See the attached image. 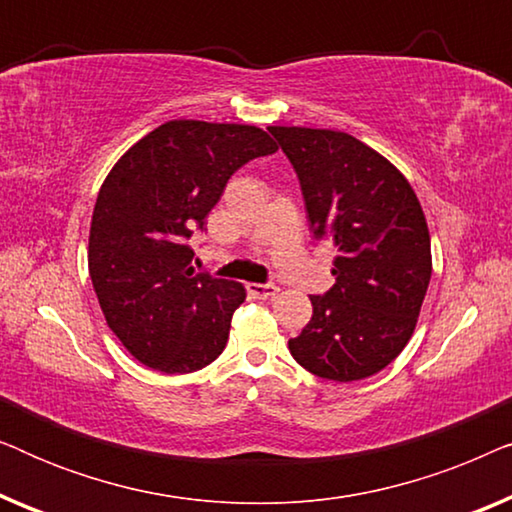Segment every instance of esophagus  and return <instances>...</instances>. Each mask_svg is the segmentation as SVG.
<instances>
[{
	"instance_id": "1",
	"label": "esophagus",
	"mask_w": 512,
	"mask_h": 512,
	"mask_svg": "<svg viewBox=\"0 0 512 512\" xmlns=\"http://www.w3.org/2000/svg\"><path fill=\"white\" fill-rule=\"evenodd\" d=\"M247 291L251 298H258V300H265V298H272L277 296V286L275 284H256V282H249L247 284Z\"/></svg>"
}]
</instances>
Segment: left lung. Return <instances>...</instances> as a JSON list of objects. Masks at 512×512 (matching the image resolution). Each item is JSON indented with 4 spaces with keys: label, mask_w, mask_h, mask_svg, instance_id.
<instances>
[{
    "label": "left lung",
    "mask_w": 512,
    "mask_h": 512,
    "mask_svg": "<svg viewBox=\"0 0 512 512\" xmlns=\"http://www.w3.org/2000/svg\"><path fill=\"white\" fill-rule=\"evenodd\" d=\"M291 160L317 240L338 249L335 284L310 296L312 319L289 340L312 375L354 382L408 345L431 279V237L415 191L387 158L338 130L268 128Z\"/></svg>",
    "instance_id": "8db88e82"
}]
</instances>
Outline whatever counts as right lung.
Wrapping results in <instances>:
<instances>
[{"label": "right lung", "instance_id": "1", "mask_svg": "<svg viewBox=\"0 0 512 512\" xmlns=\"http://www.w3.org/2000/svg\"><path fill=\"white\" fill-rule=\"evenodd\" d=\"M277 151L256 125L167 121L123 153L97 193L88 270L104 319L139 363L193 373L223 352L247 291L191 268L193 230L249 160Z\"/></svg>", "mask_w": 512, "mask_h": 512}]
</instances>
